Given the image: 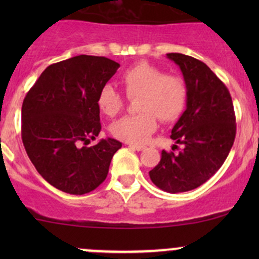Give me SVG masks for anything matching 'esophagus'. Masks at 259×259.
<instances>
[{"label": "esophagus", "mask_w": 259, "mask_h": 259, "mask_svg": "<svg viewBox=\"0 0 259 259\" xmlns=\"http://www.w3.org/2000/svg\"><path fill=\"white\" fill-rule=\"evenodd\" d=\"M129 146L132 149H134V150H138V151H142L143 149H145L144 145H135V144H129Z\"/></svg>", "instance_id": "34e87169"}]
</instances>
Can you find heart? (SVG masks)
Segmentation results:
<instances>
[{
    "label": "heart",
    "instance_id": "heart-1",
    "mask_svg": "<svg viewBox=\"0 0 259 259\" xmlns=\"http://www.w3.org/2000/svg\"><path fill=\"white\" fill-rule=\"evenodd\" d=\"M120 83L129 98H135L138 114L115 121L111 133L129 144H143L155 132L156 120L170 122L182 115L187 105V85L178 75L165 74L161 69L139 62L125 70ZM98 106L108 116H115L124 106V98L113 86L105 85L98 95Z\"/></svg>",
    "mask_w": 259,
    "mask_h": 259
}]
</instances>
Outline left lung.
Segmentation results:
<instances>
[{"label": "left lung", "mask_w": 259, "mask_h": 259, "mask_svg": "<svg viewBox=\"0 0 259 259\" xmlns=\"http://www.w3.org/2000/svg\"><path fill=\"white\" fill-rule=\"evenodd\" d=\"M166 56L180 67L187 85V109L170 135L183 149L178 154L161 151L160 161L149 176L161 190L176 194L200 187L218 171L237 127L231 94L209 67L188 55Z\"/></svg>", "instance_id": "1"}]
</instances>
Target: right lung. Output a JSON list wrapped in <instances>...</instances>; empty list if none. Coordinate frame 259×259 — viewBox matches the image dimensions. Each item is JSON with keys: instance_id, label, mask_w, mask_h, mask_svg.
Here are the masks:
<instances>
[{"instance_id": "right-lung-1", "label": "right lung", "mask_w": 259, "mask_h": 259, "mask_svg": "<svg viewBox=\"0 0 259 259\" xmlns=\"http://www.w3.org/2000/svg\"><path fill=\"white\" fill-rule=\"evenodd\" d=\"M120 65L79 55L50 65L23 99L21 135L28 158L46 182L69 194L96 189L108 176L117 140L101 139L99 91Z\"/></svg>"}]
</instances>
